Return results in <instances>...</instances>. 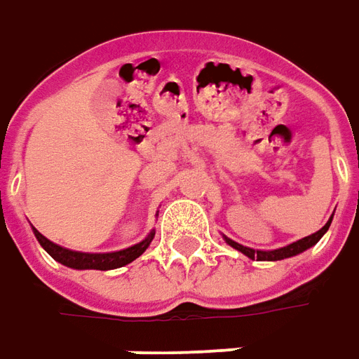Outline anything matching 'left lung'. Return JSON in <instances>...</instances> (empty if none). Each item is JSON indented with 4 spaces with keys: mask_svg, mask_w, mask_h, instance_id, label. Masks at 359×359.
I'll use <instances>...</instances> for the list:
<instances>
[{
    "mask_svg": "<svg viewBox=\"0 0 359 359\" xmlns=\"http://www.w3.org/2000/svg\"><path fill=\"white\" fill-rule=\"evenodd\" d=\"M330 222H332V216H330L329 222L323 226L319 232H315V233H311V236H307V238H302V240L294 241V243H290V245H286V248L274 249V251H255V249L245 248V245H240V243L228 240V238H226V241H228V243H230L233 249H238V251H241L243 255H248L249 259H257V261H280V259L294 257V255H297V253H302V251L309 249L311 245H315V243H317V241L323 238V233L329 230Z\"/></svg>",
    "mask_w": 359,
    "mask_h": 359,
    "instance_id": "1",
    "label": "left lung"
}]
</instances>
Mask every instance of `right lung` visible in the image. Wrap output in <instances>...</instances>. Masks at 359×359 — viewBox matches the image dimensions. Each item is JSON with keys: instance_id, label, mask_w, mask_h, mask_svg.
Wrapping results in <instances>:
<instances>
[{"instance_id": "add662e5", "label": "right lung", "mask_w": 359, "mask_h": 359, "mask_svg": "<svg viewBox=\"0 0 359 359\" xmlns=\"http://www.w3.org/2000/svg\"><path fill=\"white\" fill-rule=\"evenodd\" d=\"M32 230H34V236L40 241V245L62 265L71 266V269H96V271H110V269H119V266L131 263L139 255H143L144 249L151 245L152 238H154V232H151L143 241L135 243L131 248L121 249V251H111V253H79V251H71V249L53 243L38 232L36 228H32Z\"/></svg>"}]
</instances>
